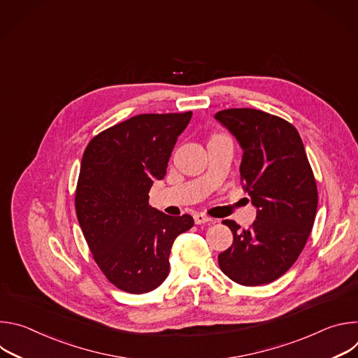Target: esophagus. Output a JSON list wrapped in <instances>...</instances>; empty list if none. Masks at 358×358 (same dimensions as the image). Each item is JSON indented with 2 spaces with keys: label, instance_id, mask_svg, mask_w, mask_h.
<instances>
[{
  "label": "esophagus",
  "instance_id": "1",
  "mask_svg": "<svg viewBox=\"0 0 358 358\" xmlns=\"http://www.w3.org/2000/svg\"><path fill=\"white\" fill-rule=\"evenodd\" d=\"M194 221H195L196 225H201V224H208V222H211L213 220H211L208 215H206V214L196 213V214L194 215Z\"/></svg>",
  "mask_w": 358,
  "mask_h": 358
}]
</instances>
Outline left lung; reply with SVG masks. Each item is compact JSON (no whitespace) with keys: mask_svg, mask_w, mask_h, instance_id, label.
Segmentation results:
<instances>
[{"mask_svg":"<svg viewBox=\"0 0 358 358\" xmlns=\"http://www.w3.org/2000/svg\"><path fill=\"white\" fill-rule=\"evenodd\" d=\"M243 150L241 182L257 208L249 229L231 220L232 245L218 255L221 271L243 286L286 273L308 241L317 211L316 180L301 138L289 122L257 109L215 115Z\"/></svg>","mask_w":358,"mask_h":358,"instance_id":"1","label":"left lung"}]
</instances>
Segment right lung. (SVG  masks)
I'll use <instances>...</instances> for the list:
<instances>
[{
    "instance_id": "right-lung-1",
    "label": "right lung",
    "mask_w": 358,
    "mask_h": 358,
    "mask_svg": "<svg viewBox=\"0 0 358 358\" xmlns=\"http://www.w3.org/2000/svg\"><path fill=\"white\" fill-rule=\"evenodd\" d=\"M191 116L130 117L94 136L83 152L78 221L100 271L127 293H147L166 280L176 238L194 225L191 215L170 217L148 206L150 188L164 178Z\"/></svg>"
}]
</instances>
